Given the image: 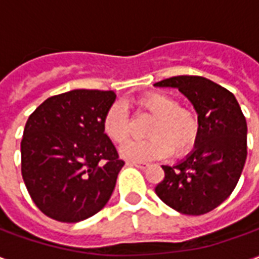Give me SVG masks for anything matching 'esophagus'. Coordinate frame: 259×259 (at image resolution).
Here are the masks:
<instances>
[{"label": "esophagus", "instance_id": "esophagus-1", "mask_svg": "<svg viewBox=\"0 0 259 259\" xmlns=\"http://www.w3.org/2000/svg\"><path fill=\"white\" fill-rule=\"evenodd\" d=\"M127 165H130V166H136V168H140V169H146L147 166H148V163L136 162V161H127Z\"/></svg>", "mask_w": 259, "mask_h": 259}]
</instances>
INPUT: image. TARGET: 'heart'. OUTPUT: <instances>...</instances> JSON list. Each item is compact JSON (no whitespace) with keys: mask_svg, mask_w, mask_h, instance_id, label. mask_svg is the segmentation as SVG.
<instances>
[{"mask_svg":"<svg viewBox=\"0 0 259 259\" xmlns=\"http://www.w3.org/2000/svg\"><path fill=\"white\" fill-rule=\"evenodd\" d=\"M136 109L152 116L147 127L146 140L129 141L122 147V157L147 162L162 159L172 151L175 157L186 155L200 139L201 120L195 111L180 107V101L165 93H147L135 100ZM102 132L115 144H123L129 139L130 116L123 104L112 102L104 112Z\"/></svg>","mask_w":259,"mask_h":259,"instance_id":"1","label":"heart"}]
</instances>
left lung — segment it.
Here are the masks:
<instances>
[{
  "instance_id": "8db88e82",
  "label": "left lung",
  "mask_w": 259,
  "mask_h": 259,
  "mask_svg": "<svg viewBox=\"0 0 259 259\" xmlns=\"http://www.w3.org/2000/svg\"><path fill=\"white\" fill-rule=\"evenodd\" d=\"M176 87L194 105L201 120L195 150L175 166H165L155 187L161 200L185 215L215 209L232 194L247 158V123L228 89L201 76H175L155 83Z\"/></svg>"
}]
</instances>
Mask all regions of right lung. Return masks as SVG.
<instances>
[{"label": "right lung", "instance_id": "right-lung-1", "mask_svg": "<svg viewBox=\"0 0 259 259\" xmlns=\"http://www.w3.org/2000/svg\"><path fill=\"white\" fill-rule=\"evenodd\" d=\"M115 97L113 91H68L47 98L27 119L20 143L22 178L48 218L80 222L111 198L124 162L101 120Z\"/></svg>", "mask_w": 259, "mask_h": 259}]
</instances>
